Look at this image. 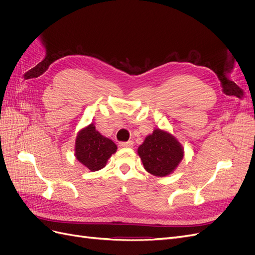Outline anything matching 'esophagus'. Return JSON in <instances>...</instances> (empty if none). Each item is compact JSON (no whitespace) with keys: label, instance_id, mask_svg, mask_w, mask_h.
I'll list each match as a JSON object with an SVG mask.
<instances>
[{"label":"esophagus","instance_id":"1","mask_svg":"<svg viewBox=\"0 0 255 255\" xmlns=\"http://www.w3.org/2000/svg\"><path fill=\"white\" fill-rule=\"evenodd\" d=\"M120 148H132V146L134 145V142L133 141H126V142H120Z\"/></svg>","mask_w":255,"mask_h":255}]
</instances>
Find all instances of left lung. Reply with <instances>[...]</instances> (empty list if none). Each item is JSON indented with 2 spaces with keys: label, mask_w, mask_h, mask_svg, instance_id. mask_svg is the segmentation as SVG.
<instances>
[{
  "label": "left lung",
  "mask_w": 255,
  "mask_h": 255,
  "mask_svg": "<svg viewBox=\"0 0 255 255\" xmlns=\"http://www.w3.org/2000/svg\"><path fill=\"white\" fill-rule=\"evenodd\" d=\"M137 153L145 170L159 177L171 174L184 157L181 142L168 130L160 128L145 137Z\"/></svg>",
  "instance_id": "8db88e82"
}]
</instances>
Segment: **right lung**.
I'll return each mask as SVG.
<instances>
[{
  "mask_svg": "<svg viewBox=\"0 0 255 255\" xmlns=\"http://www.w3.org/2000/svg\"><path fill=\"white\" fill-rule=\"evenodd\" d=\"M116 151V143L100 134L94 123L83 128L76 135L74 155L82 165L92 172L104 168Z\"/></svg>",
  "mask_w": 255,
  "mask_h": 255,
  "instance_id": "obj_1",
  "label": "right lung"
}]
</instances>
